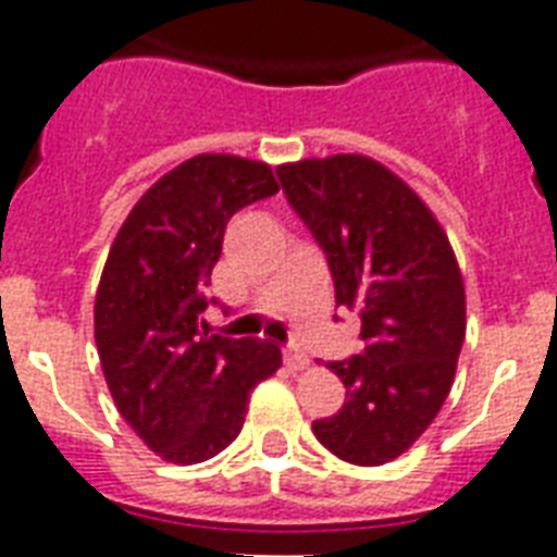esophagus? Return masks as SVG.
Masks as SVG:
<instances>
[{
	"mask_svg": "<svg viewBox=\"0 0 557 557\" xmlns=\"http://www.w3.org/2000/svg\"><path fill=\"white\" fill-rule=\"evenodd\" d=\"M283 358H286V364L292 367V370H304V367H309V356H306L297 344H288V347L283 349Z\"/></svg>",
	"mask_w": 557,
	"mask_h": 557,
	"instance_id": "esophagus-1",
	"label": "esophagus"
}]
</instances>
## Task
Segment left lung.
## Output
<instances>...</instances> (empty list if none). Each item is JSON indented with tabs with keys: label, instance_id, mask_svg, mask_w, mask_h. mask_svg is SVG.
I'll use <instances>...</instances> for the list:
<instances>
[{
	"label": "left lung",
	"instance_id": "left-lung-1",
	"mask_svg": "<svg viewBox=\"0 0 557 557\" xmlns=\"http://www.w3.org/2000/svg\"><path fill=\"white\" fill-rule=\"evenodd\" d=\"M277 176L326 253L335 304L361 314V356L330 361L347 401L312 431L352 466H384L428 431L454 384L466 341L457 257L428 205L367 156L306 159Z\"/></svg>",
	"mask_w": 557,
	"mask_h": 557
}]
</instances>
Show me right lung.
Segmentation results:
<instances>
[{
	"label": "right lung",
	"mask_w": 557,
	"mask_h": 557,
	"mask_svg": "<svg viewBox=\"0 0 557 557\" xmlns=\"http://www.w3.org/2000/svg\"><path fill=\"white\" fill-rule=\"evenodd\" d=\"M280 187L262 161L196 156L161 176L117 231L95 295V344L117 413L176 466L216 457L248 396L283 364L277 344L201 332L227 219Z\"/></svg>",
	"instance_id": "obj_1"
}]
</instances>
